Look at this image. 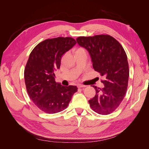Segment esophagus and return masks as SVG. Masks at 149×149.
<instances>
[{
    "instance_id": "esophagus-1",
    "label": "esophagus",
    "mask_w": 149,
    "mask_h": 149,
    "mask_svg": "<svg viewBox=\"0 0 149 149\" xmlns=\"http://www.w3.org/2000/svg\"><path fill=\"white\" fill-rule=\"evenodd\" d=\"M87 86H86V85H83V84H78V88H85V87H86Z\"/></svg>"
}]
</instances>
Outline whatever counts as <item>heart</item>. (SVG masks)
I'll return each mask as SVG.
<instances>
[{"mask_svg":"<svg viewBox=\"0 0 149 149\" xmlns=\"http://www.w3.org/2000/svg\"><path fill=\"white\" fill-rule=\"evenodd\" d=\"M81 50H84V49H83V48H79V49H78L77 51H81Z\"/></svg>","mask_w":149,"mask_h":149,"instance_id":"1","label":"heart"}]
</instances>
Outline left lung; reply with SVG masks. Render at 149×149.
<instances>
[{"label": "left lung", "instance_id": "left-lung-1", "mask_svg": "<svg viewBox=\"0 0 149 149\" xmlns=\"http://www.w3.org/2000/svg\"><path fill=\"white\" fill-rule=\"evenodd\" d=\"M76 41L88 52L94 70L106 78L102 81L103 88L93 86L96 95L89 100L90 107L100 114H111L120 105L127 91L129 70L124 49L108 35L79 37Z\"/></svg>", "mask_w": 149, "mask_h": 149}]
</instances>
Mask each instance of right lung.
Returning a JSON list of instances; mask_svg holds the SVG:
<instances>
[{
	"label": "right lung",
	"instance_id": "add662e5",
	"mask_svg": "<svg viewBox=\"0 0 149 149\" xmlns=\"http://www.w3.org/2000/svg\"><path fill=\"white\" fill-rule=\"evenodd\" d=\"M76 43L71 37L47 39L31 52L24 71L26 90L35 104L46 113L62 111L78 91L76 86H64L55 81L54 74L60 69L62 56Z\"/></svg>",
	"mask_w": 149,
	"mask_h": 149
}]
</instances>
